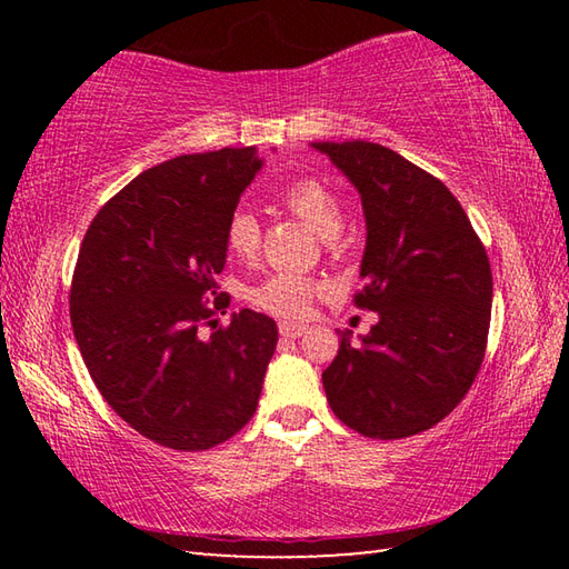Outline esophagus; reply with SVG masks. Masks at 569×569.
Segmentation results:
<instances>
[{
  "label": "esophagus",
  "mask_w": 569,
  "mask_h": 569,
  "mask_svg": "<svg viewBox=\"0 0 569 569\" xmlns=\"http://www.w3.org/2000/svg\"><path fill=\"white\" fill-rule=\"evenodd\" d=\"M278 331H281L283 339H298V336L308 333V326H303V323H291V321H281V323H278Z\"/></svg>",
  "instance_id": "1"
}]
</instances>
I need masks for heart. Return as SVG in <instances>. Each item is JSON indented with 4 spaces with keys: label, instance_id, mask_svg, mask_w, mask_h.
Returning a JSON list of instances; mask_svg holds the SVG:
<instances>
[{
    "label": "heart",
    "instance_id": "heart-1",
    "mask_svg": "<svg viewBox=\"0 0 569 569\" xmlns=\"http://www.w3.org/2000/svg\"><path fill=\"white\" fill-rule=\"evenodd\" d=\"M283 203L303 223L311 226L321 238H336L343 226L341 203L326 182L303 178L283 190ZM226 243L238 258H253L261 248V223L253 210L238 208L226 226ZM316 293V283L296 273H276L250 291V301L268 313L296 319L303 316Z\"/></svg>",
    "mask_w": 569,
    "mask_h": 569
}]
</instances>
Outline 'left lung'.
Returning <instances> with one entry per match:
<instances>
[{"label":"left lung","mask_w":569,"mask_h":569,"mask_svg":"<svg viewBox=\"0 0 569 569\" xmlns=\"http://www.w3.org/2000/svg\"><path fill=\"white\" fill-rule=\"evenodd\" d=\"M359 190L366 248L356 306L377 326L323 371L331 409L371 439L427 431L465 399L492 316V271L465 208L445 182L377 142H311Z\"/></svg>","instance_id":"1"}]
</instances>
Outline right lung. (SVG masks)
Returning <instances> with one entry per match:
<instances>
[{
  "label": "right lung",
  "instance_id": "add662e5",
  "mask_svg": "<svg viewBox=\"0 0 569 569\" xmlns=\"http://www.w3.org/2000/svg\"><path fill=\"white\" fill-rule=\"evenodd\" d=\"M263 168L256 148L160 162L100 208L77 256L70 319L94 387L118 417L156 445L203 451L256 413L278 329L263 313L213 307L226 226Z\"/></svg>",
  "mask_w": 569,
  "mask_h": 569
}]
</instances>
